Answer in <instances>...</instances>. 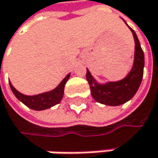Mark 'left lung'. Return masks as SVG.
I'll return each mask as SVG.
<instances>
[{
  "label": "left lung",
  "mask_w": 158,
  "mask_h": 158,
  "mask_svg": "<svg viewBox=\"0 0 158 158\" xmlns=\"http://www.w3.org/2000/svg\"><path fill=\"white\" fill-rule=\"evenodd\" d=\"M127 24V23H126ZM129 26V25H128ZM131 31L135 40V60L132 70L129 72L123 80L118 81H109L104 84L98 83L87 69L86 78L90 85L91 94L93 98L101 103L109 106H118L130 100L137 92L140 86L143 68H144V53L139 44L137 36L134 30Z\"/></svg>",
  "instance_id": "8db88e82"
}]
</instances>
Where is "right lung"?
<instances>
[{"mask_svg":"<svg viewBox=\"0 0 158 158\" xmlns=\"http://www.w3.org/2000/svg\"><path fill=\"white\" fill-rule=\"evenodd\" d=\"M69 77H70V74L66 76L62 80V81L54 90L49 91V92L41 93L39 95H35V96H26V95L20 93L19 91L16 90L13 87L10 81H9V85L15 97L20 101H22L24 105H26L30 109H33L36 111H41V110L51 108L54 105L60 103V101L62 99V97H63L65 83L67 82Z\"/></svg>","mask_w":158,"mask_h":158,"instance_id":"1","label":"right lung"}]
</instances>
